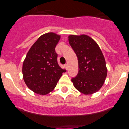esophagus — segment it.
Wrapping results in <instances>:
<instances>
[{"instance_id":"obj_1","label":"esophagus","mask_w":129,"mask_h":129,"mask_svg":"<svg viewBox=\"0 0 129 129\" xmlns=\"http://www.w3.org/2000/svg\"><path fill=\"white\" fill-rule=\"evenodd\" d=\"M64 68H66V70H68V66L67 64H64Z\"/></svg>"}]
</instances>
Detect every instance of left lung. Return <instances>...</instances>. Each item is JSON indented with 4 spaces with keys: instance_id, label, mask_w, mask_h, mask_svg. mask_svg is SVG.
I'll use <instances>...</instances> for the list:
<instances>
[{
    "instance_id": "1",
    "label": "left lung",
    "mask_w": 129,
    "mask_h": 129,
    "mask_svg": "<svg viewBox=\"0 0 129 129\" xmlns=\"http://www.w3.org/2000/svg\"><path fill=\"white\" fill-rule=\"evenodd\" d=\"M68 41L78 60V74L72 79L74 86L84 94H94L103 86L107 75L103 53L88 35H70Z\"/></svg>"
}]
</instances>
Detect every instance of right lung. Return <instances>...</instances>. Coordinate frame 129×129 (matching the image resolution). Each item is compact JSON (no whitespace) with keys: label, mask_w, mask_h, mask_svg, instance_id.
<instances>
[{"label":"right lung","mask_w":129,"mask_h":129,"mask_svg":"<svg viewBox=\"0 0 129 129\" xmlns=\"http://www.w3.org/2000/svg\"><path fill=\"white\" fill-rule=\"evenodd\" d=\"M60 35L47 33L39 37L30 48L22 65L26 85L36 94L46 95L52 92L65 72L57 63L55 48Z\"/></svg>","instance_id":"1"}]
</instances>
